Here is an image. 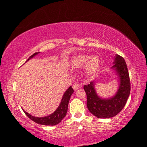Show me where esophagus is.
Instances as JSON below:
<instances>
[{
	"mask_svg": "<svg viewBox=\"0 0 147 147\" xmlns=\"http://www.w3.org/2000/svg\"><path fill=\"white\" fill-rule=\"evenodd\" d=\"M80 85L78 83H74L73 85V88L74 91H76L77 89H78L79 88H80Z\"/></svg>",
	"mask_w": 147,
	"mask_h": 147,
	"instance_id": "1",
	"label": "esophagus"
}]
</instances>
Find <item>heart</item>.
<instances>
[{"instance_id":"b5f03b06","label":"heart","mask_w":147,"mask_h":147,"mask_svg":"<svg viewBox=\"0 0 147 147\" xmlns=\"http://www.w3.org/2000/svg\"><path fill=\"white\" fill-rule=\"evenodd\" d=\"M72 65L76 67H82L85 65V72L88 75H93L100 67V60L96 55L89 57L88 55H78L74 57L71 61Z\"/></svg>"}]
</instances>
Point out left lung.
<instances>
[{"label": "left lung", "instance_id": "obj_1", "mask_svg": "<svg viewBox=\"0 0 147 147\" xmlns=\"http://www.w3.org/2000/svg\"><path fill=\"white\" fill-rule=\"evenodd\" d=\"M112 69L119 79V89L109 98H102L96 94L94 82L84 86L87 95V107L93 115L100 119L111 118L120 112L125 106L130 93V81L127 65L123 57L116 54Z\"/></svg>", "mask_w": 147, "mask_h": 147}]
</instances>
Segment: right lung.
Returning a JSON list of instances; mask_svg holds the SVG:
<instances>
[{
  "mask_svg": "<svg viewBox=\"0 0 147 147\" xmlns=\"http://www.w3.org/2000/svg\"><path fill=\"white\" fill-rule=\"evenodd\" d=\"M39 53H36L32 54L31 56L29 57V58L27 59L26 61H28L29 59H30ZM73 89L72 88L71 86H70L67 90L64 93L58 108L56 109V110L54 113L51 114L50 115L43 117H34L30 115L29 113L26 112L24 110H23V111L28 116V117H29L32 121L35 122V123L41 124V125L46 126L56 125V124L60 123L62 119L65 117L66 113L67 112L69 102V100H70L72 94L73 93Z\"/></svg>",
  "mask_w": 147,
  "mask_h": 147,
  "instance_id": "1",
  "label": "right lung"
}]
</instances>
